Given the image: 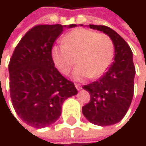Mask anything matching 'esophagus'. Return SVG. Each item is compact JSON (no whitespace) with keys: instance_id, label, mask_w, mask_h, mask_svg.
<instances>
[{"instance_id":"obj_1","label":"esophagus","mask_w":146,"mask_h":146,"mask_svg":"<svg viewBox=\"0 0 146 146\" xmlns=\"http://www.w3.org/2000/svg\"><path fill=\"white\" fill-rule=\"evenodd\" d=\"M75 87H76V89H77L78 90H80L82 89L81 85H80V84H75Z\"/></svg>"}]
</instances>
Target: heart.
<instances>
[{"mask_svg": "<svg viewBox=\"0 0 146 146\" xmlns=\"http://www.w3.org/2000/svg\"><path fill=\"white\" fill-rule=\"evenodd\" d=\"M114 54V44L109 35L83 28L66 34L62 43L54 44L50 50L55 67L64 75L71 71L77 57L78 66L73 73L76 81L102 77L110 68Z\"/></svg>", "mask_w": 146, "mask_h": 146, "instance_id": "b5f03b06", "label": "heart"}]
</instances>
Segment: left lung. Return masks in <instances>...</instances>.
Here are the masks:
<instances>
[{
	"label": "left lung",
	"instance_id": "1",
	"mask_svg": "<svg viewBox=\"0 0 146 146\" xmlns=\"http://www.w3.org/2000/svg\"><path fill=\"white\" fill-rule=\"evenodd\" d=\"M90 28L111 37L115 56L114 62L99 80L83 86L90 93V101L82 107V111L90 123L109 126L120 122L131 104L135 75L133 52L127 42L111 28L94 24H90Z\"/></svg>",
	"mask_w": 146,
	"mask_h": 146
}]
</instances>
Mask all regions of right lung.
<instances>
[{
	"instance_id": "right-lung-1",
	"label": "right lung",
	"mask_w": 146,
	"mask_h": 146,
	"mask_svg": "<svg viewBox=\"0 0 146 146\" xmlns=\"http://www.w3.org/2000/svg\"><path fill=\"white\" fill-rule=\"evenodd\" d=\"M66 27L61 24L33 27L21 39L10 59L13 106L24 123L36 129L54 123L61 116L64 101L78 93L73 82L55 68L50 55L55 40Z\"/></svg>"
}]
</instances>
